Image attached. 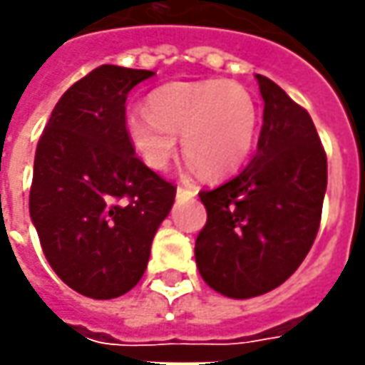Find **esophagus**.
Returning <instances> with one entry per match:
<instances>
[{"label": "esophagus", "instance_id": "obj_1", "mask_svg": "<svg viewBox=\"0 0 365 365\" xmlns=\"http://www.w3.org/2000/svg\"><path fill=\"white\" fill-rule=\"evenodd\" d=\"M197 192H199V190H197L195 187H178L177 188V197H185V195H187V197H195Z\"/></svg>", "mask_w": 365, "mask_h": 365}]
</instances>
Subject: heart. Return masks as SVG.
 <instances>
[{"label": "heart", "instance_id": "b5f03b06", "mask_svg": "<svg viewBox=\"0 0 365 365\" xmlns=\"http://www.w3.org/2000/svg\"><path fill=\"white\" fill-rule=\"evenodd\" d=\"M148 108L126 116V134L146 165L163 170L175 158L177 136L188 166L207 178L227 177L249 158L259 110L245 86L225 80L178 82L156 90Z\"/></svg>", "mask_w": 365, "mask_h": 365}]
</instances>
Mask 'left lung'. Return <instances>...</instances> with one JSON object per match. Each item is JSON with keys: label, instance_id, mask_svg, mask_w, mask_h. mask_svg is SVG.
I'll return each mask as SVG.
<instances>
[{"label": "left lung", "instance_id": "left-lung-1", "mask_svg": "<svg viewBox=\"0 0 365 365\" xmlns=\"http://www.w3.org/2000/svg\"><path fill=\"white\" fill-rule=\"evenodd\" d=\"M255 78L265 102L255 156L225 185L199 192L207 225L195 243L197 267L233 299L263 295L295 273L314 245L327 187L312 116L275 82Z\"/></svg>", "mask_w": 365, "mask_h": 365}]
</instances>
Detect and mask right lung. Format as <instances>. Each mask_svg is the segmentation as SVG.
<instances>
[{"label":"right lung","mask_w":365,"mask_h":365,"mask_svg":"<svg viewBox=\"0 0 365 365\" xmlns=\"http://www.w3.org/2000/svg\"><path fill=\"white\" fill-rule=\"evenodd\" d=\"M150 70L100 66L76 82L43 128L29 217L56 275L92 299L140 281L177 188L153 173L126 134V98Z\"/></svg>","instance_id":"obj_1"}]
</instances>
